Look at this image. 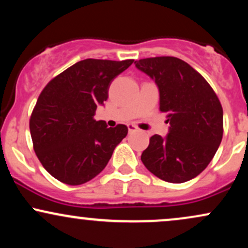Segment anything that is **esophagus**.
I'll return each instance as SVG.
<instances>
[{
    "mask_svg": "<svg viewBox=\"0 0 248 248\" xmlns=\"http://www.w3.org/2000/svg\"><path fill=\"white\" fill-rule=\"evenodd\" d=\"M127 126H128V130H129V133L135 132V130L138 129V127H136V124H128Z\"/></svg>",
    "mask_w": 248,
    "mask_h": 248,
    "instance_id": "obj_1",
    "label": "esophagus"
}]
</instances>
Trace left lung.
Instances as JSON below:
<instances>
[{
  "mask_svg": "<svg viewBox=\"0 0 248 248\" xmlns=\"http://www.w3.org/2000/svg\"><path fill=\"white\" fill-rule=\"evenodd\" d=\"M160 91V110L169 133L153 135L141 155L144 167L169 183H184L203 171L223 139V107L201 73L176 57L136 61Z\"/></svg>",
  "mask_w": 248,
  "mask_h": 248,
  "instance_id": "1",
  "label": "left lung"
}]
</instances>
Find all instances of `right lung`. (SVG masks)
<instances>
[{"instance_id":"right-lung-1","label":"right lung","mask_w":248,"mask_h":248,"mask_svg":"<svg viewBox=\"0 0 248 248\" xmlns=\"http://www.w3.org/2000/svg\"><path fill=\"white\" fill-rule=\"evenodd\" d=\"M133 62L85 59L43 88L30 116V134L37 157L56 179L69 186L91 181L126 138L127 126L108 128L94 114L96 105L107 100L113 79Z\"/></svg>"}]
</instances>
